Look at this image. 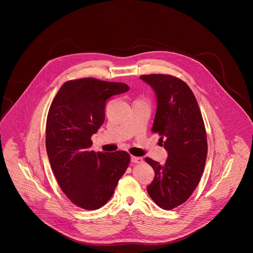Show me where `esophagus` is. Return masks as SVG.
<instances>
[{
  "label": "esophagus",
  "mask_w": 253,
  "mask_h": 253,
  "mask_svg": "<svg viewBox=\"0 0 253 253\" xmlns=\"http://www.w3.org/2000/svg\"><path fill=\"white\" fill-rule=\"evenodd\" d=\"M131 162L138 164V163H142L143 159L141 157H136V156H131Z\"/></svg>",
  "instance_id": "34e87169"
}]
</instances>
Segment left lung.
Instances as JSON below:
<instances>
[{
  "instance_id": "8db88e82",
  "label": "left lung",
  "mask_w": 253,
  "mask_h": 253,
  "mask_svg": "<svg viewBox=\"0 0 253 253\" xmlns=\"http://www.w3.org/2000/svg\"><path fill=\"white\" fill-rule=\"evenodd\" d=\"M140 78L156 94L152 132L161 136L168 152L164 165L145 158L155 172L147 192L159 207L171 210L184 203L200 181L207 156L205 126L196 98L184 81L163 74Z\"/></svg>"
}]
</instances>
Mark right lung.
Returning a JSON list of instances; mask_svg holds the SVG:
<instances>
[{"mask_svg": "<svg viewBox=\"0 0 253 253\" xmlns=\"http://www.w3.org/2000/svg\"><path fill=\"white\" fill-rule=\"evenodd\" d=\"M129 90L124 83L95 78L67 81L55 96L46 124V149L57 182L75 205L95 210L111 198L130 155L91 150V136L105 120L111 96Z\"/></svg>", "mask_w": 253, "mask_h": 253, "instance_id": "obj_1", "label": "right lung"}]
</instances>
